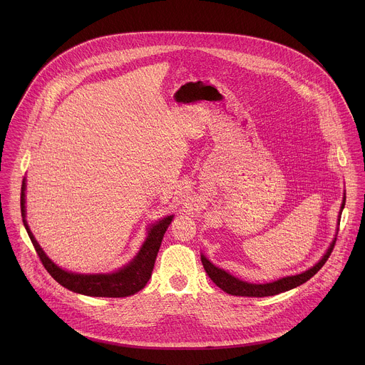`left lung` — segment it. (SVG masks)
<instances>
[{
	"instance_id": "left-lung-1",
	"label": "left lung",
	"mask_w": 365,
	"mask_h": 365,
	"mask_svg": "<svg viewBox=\"0 0 365 365\" xmlns=\"http://www.w3.org/2000/svg\"><path fill=\"white\" fill-rule=\"evenodd\" d=\"M344 204H346V198H343V204H341L340 215H339V223H340V216H341V212H343V208H344ZM334 245H336V237L331 242V245L327 249V252L324 253V256L322 257V260L316 262L309 269H307V271H304L301 274L291 275V277H284V278H279L277 281L267 282V284H250V282L242 281V279L230 275L225 269H220V268L215 267L204 255L201 256V261H202V265H204L209 278L220 289H223L226 294L236 295V297H256V298H262V297H272V295H278L281 292L289 291L292 288H297V287L302 285L308 279H311L313 275L324 265V262L327 261V259L330 257V255H331V252L334 249Z\"/></svg>"
}]
</instances>
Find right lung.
<instances>
[{
  "mask_svg": "<svg viewBox=\"0 0 365 365\" xmlns=\"http://www.w3.org/2000/svg\"><path fill=\"white\" fill-rule=\"evenodd\" d=\"M25 188L26 185L24 180L22 188H21V213H22L25 229L31 237V242L42 264L60 285L77 294H83L88 297H105V298L130 297L146 287L148 281L152 277V271L155 267V261H156L163 236L174 217L173 215L158 220L156 225H153L149 229L148 239L143 243L140 252L128 265L110 274H77V272H70L57 267L45 255V252L34 237L25 219V212H26L25 210Z\"/></svg>",
  "mask_w": 365,
  "mask_h": 365,
  "instance_id": "1",
  "label": "right lung"
}]
</instances>
